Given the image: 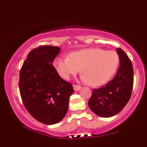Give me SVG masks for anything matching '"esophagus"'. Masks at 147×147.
I'll use <instances>...</instances> for the list:
<instances>
[{"label":"esophagus","instance_id":"34e87169","mask_svg":"<svg viewBox=\"0 0 147 147\" xmlns=\"http://www.w3.org/2000/svg\"><path fill=\"white\" fill-rule=\"evenodd\" d=\"M73 88H74V90L78 91L81 89V86H77V85H73Z\"/></svg>","mask_w":147,"mask_h":147}]
</instances>
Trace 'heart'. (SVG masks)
I'll use <instances>...</instances> for the list:
<instances>
[{
	"label": "heart",
	"mask_w": 147,
	"mask_h": 147,
	"mask_svg": "<svg viewBox=\"0 0 147 147\" xmlns=\"http://www.w3.org/2000/svg\"><path fill=\"white\" fill-rule=\"evenodd\" d=\"M119 64L117 52L99 48L71 52L68 57H59L54 61V66L61 77L69 80L81 68L82 80L93 86L106 84L115 73Z\"/></svg>",
	"instance_id": "heart-1"
}]
</instances>
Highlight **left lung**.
<instances>
[{
  "label": "left lung",
  "instance_id": "obj_1",
  "mask_svg": "<svg viewBox=\"0 0 147 147\" xmlns=\"http://www.w3.org/2000/svg\"><path fill=\"white\" fill-rule=\"evenodd\" d=\"M119 67L113 80L105 86L94 89L88 101L90 110L97 115L110 117L120 112L131 98L133 69L131 60L121 48H117Z\"/></svg>",
  "mask_w": 147,
  "mask_h": 147
}]
</instances>
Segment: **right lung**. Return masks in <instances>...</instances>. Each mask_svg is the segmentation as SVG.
<instances>
[{"mask_svg": "<svg viewBox=\"0 0 147 147\" xmlns=\"http://www.w3.org/2000/svg\"><path fill=\"white\" fill-rule=\"evenodd\" d=\"M60 50L50 45L34 48L20 71L19 90L23 105L34 119L48 125L63 119L74 91L72 84L63 80L52 64Z\"/></svg>", "mask_w": 147, "mask_h": 147, "instance_id": "obj_1", "label": "right lung"}]
</instances>
